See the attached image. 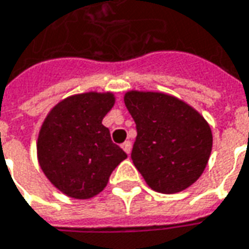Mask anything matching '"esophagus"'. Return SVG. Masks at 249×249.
Masks as SVG:
<instances>
[{"mask_svg":"<svg viewBox=\"0 0 249 249\" xmlns=\"http://www.w3.org/2000/svg\"><path fill=\"white\" fill-rule=\"evenodd\" d=\"M121 148L124 149L126 154L129 155L130 154V149H132V142H129V140H126V142H124L123 144H121Z\"/></svg>","mask_w":249,"mask_h":249,"instance_id":"obj_1","label":"esophagus"}]
</instances>
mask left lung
I'll list each match as a JSON object with an SVG mask.
<instances>
[{"label":"left lung","mask_w":249,"mask_h":249,"mask_svg":"<svg viewBox=\"0 0 249 249\" xmlns=\"http://www.w3.org/2000/svg\"><path fill=\"white\" fill-rule=\"evenodd\" d=\"M124 102L137 129L130 156L147 185L163 194L193 185L212 152L208 121L189 104L164 93L130 90Z\"/></svg>","instance_id":"1"}]
</instances>
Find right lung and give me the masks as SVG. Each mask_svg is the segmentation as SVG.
I'll return each instance as SVG.
<instances>
[{"instance_id":"1","label":"right lung","mask_w":249,"mask_h":249,"mask_svg":"<svg viewBox=\"0 0 249 249\" xmlns=\"http://www.w3.org/2000/svg\"><path fill=\"white\" fill-rule=\"evenodd\" d=\"M110 91L70 95L52 107L37 137V160L48 180L71 198L89 199L126 159L102 120L114 105Z\"/></svg>"}]
</instances>
